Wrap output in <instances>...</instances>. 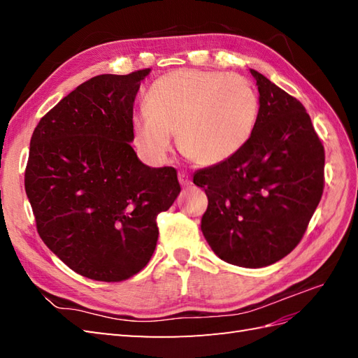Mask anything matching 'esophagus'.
<instances>
[{
	"label": "esophagus",
	"mask_w": 358,
	"mask_h": 358,
	"mask_svg": "<svg viewBox=\"0 0 358 358\" xmlns=\"http://www.w3.org/2000/svg\"><path fill=\"white\" fill-rule=\"evenodd\" d=\"M178 180H180V185H181V186H185V187H187V186H191V185H192L191 175H189V173H187V172H185V171H180V172H178Z\"/></svg>",
	"instance_id": "1"
}]
</instances>
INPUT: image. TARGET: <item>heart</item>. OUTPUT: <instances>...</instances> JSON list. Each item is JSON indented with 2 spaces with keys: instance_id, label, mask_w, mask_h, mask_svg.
<instances>
[{
  "instance_id": "1",
  "label": "heart",
  "mask_w": 358,
  "mask_h": 358,
  "mask_svg": "<svg viewBox=\"0 0 358 358\" xmlns=\"http://www.w3.org/2000/svg\"><path fill=\"white\" fill-rule=\"evenodd\" d=\"M146 112L132 118L136 148L155 162L177 132L181 154L200 166H215L246 146L258 118V96L238 73L178 69L159 77L144 98Z\"/></svg>"
}]
</instances>
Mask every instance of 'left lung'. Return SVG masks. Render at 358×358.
Returning a JSON list of instances; mask_svg holds the SVG:
<instances>
[{"label": "left lung", "mask_w": 358, "mask_h": 358, "mask_svg": "<svg viewBox=\"0 0 358 358\" xmlns=\"http://www.w3.org/2000/svg\"><path fill=\"white\" fill-rule=\"evenodd\" d=\"M260 94L248 144L194 173L208 195L201 231L212 250L241 268H263L292 252L322 200L324 148L296 98L250 69Z\"/></svg>", "instance_id": "obj_1"}]
</instances>
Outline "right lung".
<instances>
[{
    "label": "right lung",
    "instance_id": "right-lung-1",
    "mask_svg": "<svg viewBox=\"0 0 358 358\" xmlns=\"http://www.w3.org/2000/svg\"><path fill=\"white\" fill-rule=\"evenodd\" d=\"M149 72L87 80L30 138L24 187L36 231L90 280L115 283L140 272L157 246L158 214L181 191L173 167L143 164L131 146L134 101Z\"/></svg>",
    "mask_w": 358,
    "mask_h": 358
}]
</instances>
